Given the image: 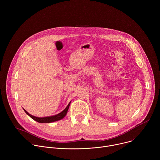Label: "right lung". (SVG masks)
<instances>
[{
    "instance_id": "obj_1",
    "label": "right lung",
    "mask_w": 160,
    "mask_h": 160,
    "mask_svg": "<svg viewBox=\"0 0 160 160\" xmlns=\"http://www.w3.org/2000/svg\"><path fill=\"white\" fill-rule=\"evenodd\" d=\"M70 102L68 104L67 107L62 112H61L60 113L58 114V115H56L51 116V117H43V118L36 117L32 116V115H30V114H29L26 110H25L24 109H24L25 112L27 114V115L29 117H30L32 119H33L34 120L37 121V122H39V123H51V122H56V121L61 120V119H62L66 116V113L68 112V108H69V106L70 105Z\"/></svg>"
}]
</instances>
